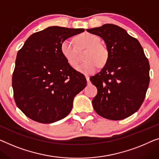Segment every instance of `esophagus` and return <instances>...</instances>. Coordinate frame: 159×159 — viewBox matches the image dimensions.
I'll return each mask as SVG.
<instances>
[{
  "instance_id": "1",
  "label": "esophagus",
  "mask_w": 159,
  "mask_h": 159,
  "mask_svg": "<svg viewBox=\"0 0 159 159\" xmlns=\"http://www.w3.org/2000/svg\"><path fill=\"white\" fill-rule=\"evenodd\" d=\"M86 80H87V83L88 84H91V81H90V79H89V77L88 76V75H86Z\"/></svg>"
}]
</instances>
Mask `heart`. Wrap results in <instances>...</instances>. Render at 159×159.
Masks as SVG:
<instances>
[{"label": "heart", "instance_id": "obj_1", "mask_svg": "<svg viewBox=\"0 0 159 159\" xmlns=\"http://www.w3.org/2000/svg\"><path fill=\"white\" fill-rule=\"evenodd\" d=\"M77 48H88L85 54L84 63L77 68V70L85 75L94 73L99 65L104 66L108 59V51L105 46L100 43L101 39L97 35L85 33L75 38ZM75 44L69 39L63 41L61 44V52L63 58L72 68L79 64V52Z\"/></svg>", "mask_w": 159, "mask_h": 159}]
</instances>
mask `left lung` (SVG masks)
<instances>
[{"mask_svg": "<svg viewBox=\"0 0 159 159\" xmlns=\"http://www.w3.org/2000/svg\"><path fill=\"white\" fill-rule=\"evenodd\" d=\"M105 41L107 62L90 78L98 90L92 100L96 112L110 120H122L139 109L148 88L150 66L140 43L124 28L104 24L86 30Z\"/></svg>", "mask_w": 159, "mask_h": 159, "instance_id": "8db88e82", "label": "left lung"}]
</instances>
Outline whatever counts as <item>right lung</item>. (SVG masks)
Masks as SVG:
<instances>
[{
    "label": "right lung",
    "mask_w": 159,
    "mask_h": 159,
    "mask_svg": "<svg viewBox=\"0 0 159 159\" xmlns=\"http://www.w3.org/2000/svg\"><path fill=\"white\" fill-rule=\"evenodd\" d=\"M84 28L51 26L32 34L19 50L12 77L15 102L30 119L51 124L70 112L73 101L86 86L82 73L70 66L61 44Z\"/></svg>",
    "instance_id": "obj_1"
}]
</instances>
